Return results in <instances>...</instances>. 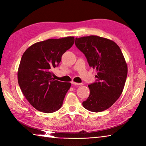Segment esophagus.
Here are the masks:
<instances>
[{
	"instance_id": "obj_1",
	"label": "esophagus",
	"mask_w": 146,
	"mask_h": 146,
	"mask_svg": "<svg viewBox=\"0 0 146 146\" xmlns=\"http://www.w3.org/2000/svg\"><path fill=\"white\" fill-rule=\"evenodd\" d=\"M71 84L73 85H82V83H76L75 82H71Z\"/></svg>"
}]
</instances>
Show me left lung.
<instances>
[{"mask_svg": "<svg viewBox=\"0 0 146 146\" xmlns=\"http://www.w3.org/2000/svg\"><path fill=\"white\" fill-rule=\"evenodd\" d=\"M75 45L97 71V82L88 85L90 93L83 106L94 112L107 110L122 94L127 75L121 49L114 41L98 36L76 38Z\"/></svg>", "mask_w": 146, "mask_h": 146, "instance_id": "8db88e82", "label": "left lung"}]
</instances>
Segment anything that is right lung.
<instances>
[{
    "mask_svg": "<svg viewBox=\"0 0 146 146\" xmlns=\"http://www.w3.org/2000/svg\"><path fill=\"white\" fill-rule=\"evenodd\" d=\"M75 42L73 36L49 39L31 45L24 52L17 71L18 83L26 98L36 110L52 113L63 105L71 83L52 78L51 69Z\"/></svg>",
    "mask_w": 146,
    "mask_h": 146,
    "instance_id": "right-lung-1",
    "label": "right lung"
}]
</instances>
